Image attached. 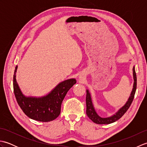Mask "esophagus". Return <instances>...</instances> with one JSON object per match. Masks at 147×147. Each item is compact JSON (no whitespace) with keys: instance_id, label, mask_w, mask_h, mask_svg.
Segmentation results:
<instances>
[{"instance_id":"esophagus-1","label":"esophagus","mask_w":147,"mask_h":147,"mask_svg":"<svg viewBox=\"0 0 147 147\" xmlns=\"http://www.w3.org/2000/svg\"><path fill=\"white\" fill-rule=\"evenodd\" d=\"M83 78V77L82 76H80V79H81V80H82Z\"/></svg>"}]
</instances>
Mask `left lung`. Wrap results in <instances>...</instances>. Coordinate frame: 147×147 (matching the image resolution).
Instances as JSON below:
<instances>
[{
	"label": "left lung",
	"mask_w": 147,
	"mask_h": 147,
	"mask_svg": "<svg viewBox=\"0 0 147 147\" xmlns=\"http://www.w3.org/2000/svg\"><path fill=\"white\" fill-rule=\"evenodd\" d=\"M133 78H134V84H133V88L131 93L130 96L128 98V100L127 101L126 104L124 105L123 107H121L116 113L111 117H109L107 118H102L100 117L99 115L96 114L95 109L93 107L92 104V98L90 93L88 90H86V113L88 115V117L91 119L93 123L98 124H108L116 121L117 120L123 116V115L126 113V112L128 110L131 104L134 99V96L136 90V74L135 69V67L133 68Z\"/></svg>",
	"instance_id": "8db88e82"
}]
</instances>
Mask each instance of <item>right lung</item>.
<instances>
[{"mask_svg": "<svg viewBox=\"0 0 147 147\" xmlns=\"http://www.w3.org/2000/svg\"><path fill=\"white\" fill-rule=\"evenodd\" d=\"M17 68L16 65L13 76V88L15 97L22 111L28 117L34 120L41 122L54 120L60 114L62 102L69 90L76 83V80L64 81L48 95L42 97H27L22 93L16 82Z\"/></svg>", "mask_w": 147, "mask_h": 147, "instance_id": "right-lung-1", "label": "right lung"}]
</instances>
